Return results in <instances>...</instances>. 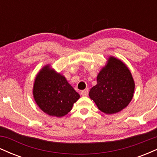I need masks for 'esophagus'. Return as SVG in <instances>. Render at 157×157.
I'll return each instance as SVG.
<instances>
[{
    "instance_id": "1",
    "label": "esophagus",
    "mask_w": 157,
    "mask_h": 157,
    "mask_svg": "<svg viewBox=\"0 0 157 157\" xmlns=\"http://www.w3.org/2000/svg\"><path fill=\"white\" fill-rule=\"evenodd\" d=\"M80 94L82 95V96H84V97L87 96V95L89 94V89H85V90H83V91H82L80 92Z\"/></svg>"
}]
</instances>
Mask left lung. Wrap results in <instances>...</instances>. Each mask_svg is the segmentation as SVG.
Returning a JSON list of instances; mask_svg holds the SVG:
<instances>
[{
    "instance_id": "8db88e82",
    "label": "left lung",
    "mask_w": 157,
    "mask_h": 157,
    "mask_svg": "<svg viewBox=\"0 0 157 157\" xmlns=\"http://www.w3.org/2000/svg\"><path fill=\"white\" fill-rule=\"evenodd\" d=\"M135 82L128 66L110 56L97 77L89 97L102 112L112 114L127 107L134 97Z\"/></svg>"
}]
</instances>
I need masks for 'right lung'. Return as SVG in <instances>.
Returning a JSON list of instances; mask_svg holds the SVG:
<instances>
[{"mask_svg":"<svg viewBox=\"0 0 157 157\" xmlns=\"http://www.w3.org/2000/svg\"><path fill=\"white\" fill-rule=\"evenodd\" d=\"M32 92L40 109L49 116L57 117L67 114L80 98V94L66 77L49 64L44 66L37 74Z\"/></svg>","mask_w":157,"mask_h":157,"instance_id":"obj_1","label":"right lung"}]
</instances>
